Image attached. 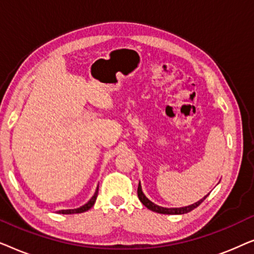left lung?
Masks as SVG:
<instances>
[{"mask_svg": "<svg viewBox=\"0 0 254 254\" xmlns=\"http://www.w3.org/2000/svg\"><path fill=\"white\" fill-rule=\"evenodd\" d=\"M137 196L138 199L142 203L144 204L145 207L148 208V209H150L152 211H156V213H159V214H169V215H180V214H186V213H190V210H193L194 208H196L199 206L200 203H202V201L206 199L208 195H206L203 197V199H201L200 201H197V202L190 204V206H187V207H182V208H164V207H159L157 204L152 203L151 201H149L145 195L142 192L141 190V185L138 184V187H137Z\"/></svg>", "mask_w": 254, "mask_h": 254, "instance_id": "1", "label": "left lung"}]
</instances>
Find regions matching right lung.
<instances>
[{"instance_id":"obj_1","label":"right lung","mask_w":254,"mask_h":254,"mask_svg":"<svg viewBox=\"0 0 254 254\" xmlns=\"http://www.w3.org/2000/svg\"><path fill=\"white\" fill-rule=\"evenodd\" d=\"M97 195H98V187H97V190H96L95 194H93V196L91 197V199L89 200V202H88V203H85V204H84V206L79 207V208H77V209L59 210L58 213H59V214H79V213H84V211L89 210L90 208H91V207L93 206V204H95V202H96V199H97Z\"/></svg>"}]
</instances>
